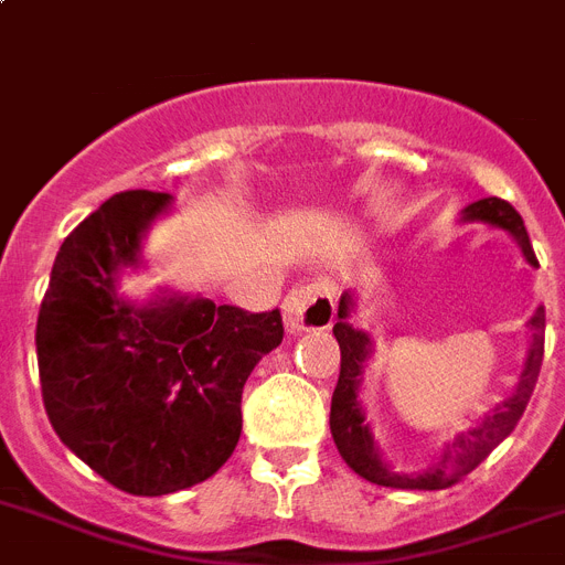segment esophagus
Instances as JSON below:
<instances>
[{
  "mask_svg": "<svg viewBox=\"0 0 565 565\" xmlns=\"http://www.w3.org/2000/svg\"><path fill=\"white\" fill-rule=\"evenodd\" d=\"M286 329L294 334L309 329H329L334 320V288L326 279H311L294 286L282 300Z\"/></svg>",
  "mask_w": 565,
  "mask_h": 565,
  "instance_id": "1",
  "label": "esophagus"
}]
</instances>
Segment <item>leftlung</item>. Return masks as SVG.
<instances>
[{
    "instance_id": "left-lung-1",
    "label": "left lung",
    "mask_w": 565,
    "mask_h": 565,
    "mask_svg": "<svg viewBox=\"0 0 565 565\" xmlns=\"http://www.w3.org/2000/svg\"><path fill=\"white\" fill-rule=\"evenodd\" d=\"M465 222H484V225L502 227L516 239V245L523 248V256L531 265H540L534 248H531L529 231L523 225V216L514 207L497 195L491 199H479V202L468 204L461 210ZM355 309L352 294H343L338 306V323H334V338L340 343V377L332 395V416H329V427H332V439L338 445L340 456L349 468L355 470L358 477H363L372 484H384V488H401V491H441L450 484L459 482L461 477H468L470 470L477 468L484 456L491 454L493 447L505 439L508 433L514 430L516 422L523 418L529 398L537 386L540 366H543V340H545V309L540 306L534 317L529 320L531 326V347L525 366L520 372L514 393L502 401L500 407L484 416L473 430L456 436L450 445L441 450L439 461L427 468L424 473H395L393 468H386L377 454L375 439H372L370 424H366V413L358 398L361 393L363 366L372 355L370 334L349 326V317Z\"/></svg>"
}]
</instances>
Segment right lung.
Instances as JSON below:
<instances>
[{
  "label": "right lung",
  "instance_id": "obj_1",
  "mask_svg": "<svg viewBox=\"0 0 565 565\" xmlns=\"http://www.w3.org/2000/svg\"><path fill=\"white\" fill-rule=\"evenodd\" d=\"M170 193L126 190L83 218L36 317L42 404L68 450L109 484L161 497L213 477L242 433V386L282 343L279 309L161 294L135 306L118 274L141 265Z\"/></svg>",
  "mask_w": 565,
  "mask_h": 565
}]
</instances>
